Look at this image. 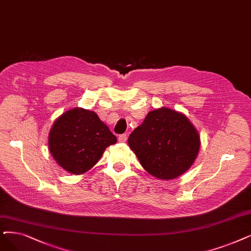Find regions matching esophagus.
Here are the masks:
<instances>
[{
	"mask_svg": "<svg viewBox=\"0 0 251 251\" xmlns=\"http://www.w3.org/2000/svg\"><path fill=\"white\" fill-rule=\"evenodd\" d=\"M126 140H127V137H126V134L119 135V137H118V141H119V142L125 143V142H126Z\"/></svg>",
	"mask_w": 251,
	"mask_h": 251,
	"instance_id": "1",
	"label": "esophagus"
}]
</instances>
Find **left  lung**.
<instances>
[{
	"label": "left lung",
	"mask_w": 251,
	"mask_h": 251,
	"mask_svg": "<svg viewBox=\"0 0 251 251\" xmlns=\"http://www.w3.org/2000/svg\"><path fill=\"white\" fill-rule=\"evenodd\" d=\"M127 143L150 175L172 180L194 165L201 139L183 113L163 107L147 114L129 135Z\"/></svg>",
	"instance_id": "left-lung-1"
}]
</instances>
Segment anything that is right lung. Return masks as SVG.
I'll return each mask as SVG.
<instances>
[{
  "label": "right lung",
  "instance_id": "1",
  "mask_svg": "<svg viewBox=\"0 0 251 251\" xmlns=\"http://www.w3.org/2000/svg\"><path fill=\"white\" fill-rule=\"evenodd\" d=\"M116 142V137L96 112L79 107L57 117L48 135L52 157L59 167L74 175L91 170L105 149Z\"/></svg>",
  "mask_w": 251,
  "mask_h": 251
}]
</instances>
